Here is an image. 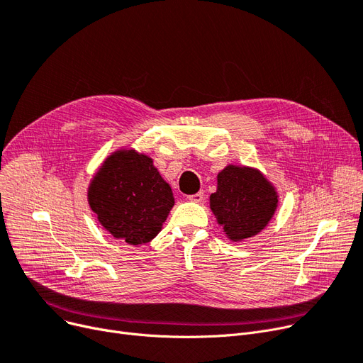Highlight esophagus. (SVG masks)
Masks as SVG:
<instances>
[{
    "mask_svg": "<svg viewBox=\"0 0 363 363\" xmlns=\"http://www.w3.org/2000/svg\"><path fill=\"white\" fill-rule=\"evenodd\" d=\"M186 199H188L189 201H194V203H201V201L204 200V193H203V191H199V193H196V194L188 196Z\"/></svg>",
    "mask_w": 363,
    "mask_h": 363,
    "instance_id": "1",
    "label": "esophagus"
}]
</instances>
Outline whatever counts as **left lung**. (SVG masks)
Instances as JSON below:
<instances>
[{"mask_svg":"<svg viewBox=\"0 0 363 363\" xmlns=\"http://www.w3.org/2000/svg\"><path fill=\"white\" fill-rule=\"evenodd\" d=\"M278 207L275 186L259 169L228 164L218 174L211 208L226 237L242 241L257 235Z\"/></svg>","mask_w":363,"mask_h":363,"instance_id":"8db88e82","label":"left lung"}]
</instances>
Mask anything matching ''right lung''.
<instances>
[{
  "mask_svg": "<svg viewBox=\"0 0 363 363\" xmlns=\"http://www.w3.org/2000/svg\"><path fill=\"white\" fill-rule=\"evenodd\" d=\"M88 203L114 238L138 245L160 233L175 199L151 157L135 150H118L94 175Z\"/></svg>",
  "mask_w": 363,
  "mask_h": 363,
  "instance_id": "right-lung-1",
  "label": "right lung"
}]
</instances>
